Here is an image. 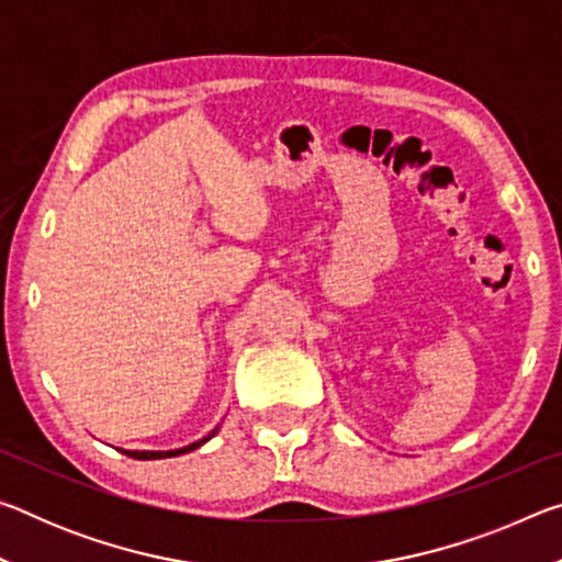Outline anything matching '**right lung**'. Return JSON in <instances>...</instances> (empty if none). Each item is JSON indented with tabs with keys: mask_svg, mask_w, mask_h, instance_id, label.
I'll return each instance as SVG.
<instances>
[{
	"mask_svg": "<svg viewBox=\"0 0 562 562\" xmlns=\"http://www.w3.org/2000/svg\"><path fill=\"white\" fill-rule=\"evenodd\" d=\"M217 431V429H215ZM215 431L211 436H215ZM211 436H205V439L190 443V446H183V449H176V451H123L126 456H131V459H140V461H154V459H170V456H180V453H188V451H195L198 446H203Z\"/></svg>",
	"mask_w": 562,
	"mask_h": 562,
	"instance_id": "right-lung-1",
	"label": "right lung"
}]
</instances>
